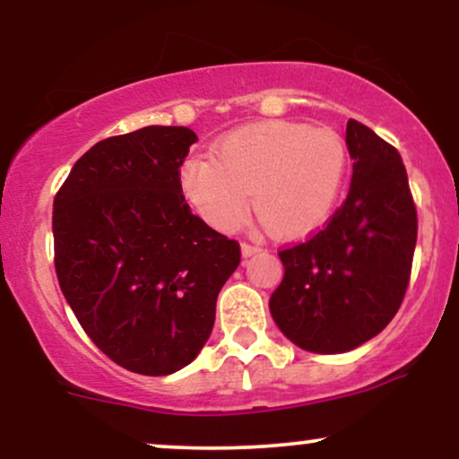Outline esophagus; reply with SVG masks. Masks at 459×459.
Masks as SVG:
<instances>
[{
    "mask_svg": "<svg viewBox=\"0 0 459 459\" xmlns=\"http://www.w3.org/2000/svg\"><path fill=\"white\" fill-rule=\"evenodd\" d=\"M256 252H261V246H255V244H241V255L244 256H252V255H256Z\"/></svg>",
    "mask_w": 459,
    "mask_h": 459,
    "instance_id": "34e87169",
    "label": "esophagus"
}]
</instances>
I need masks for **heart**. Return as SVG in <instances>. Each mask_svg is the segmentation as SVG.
<instances>
[{"instance_id": "b5f03b06", "label": "heart", "mask_w": 459, "mask_h": 459, "mask_svg": "<svg viewBox=\"0 0 459 459\" xmlns=\"http://www.w3.org/2000/svg\"><path fill=\"white\" fill-rule=\"evenodd\" d=\"M347 163L339 131L267 120L226 134L213 160L189 157L178 186L194 212L222 233L244 222L252 194L255 212L273 237L299 239L330 218Z\"/></svg>"}]
</instances>
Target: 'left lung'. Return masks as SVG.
<instances>
[{
	"label": "left lung",
	"instance_id": "1",
	"mask_svg": "<svg viewBox=\"0 0 459 459\" xmlns=\"http://www.w3.org/2000/svg\"><path fill=\"white\" fill-rule=\"evenodd\" d=\"M351 187L317 233L282 247L284 276L270 298L289 341L315 354H341L386 328L412 272L416 204L402 155L376 131L347 120Z\"/></svg>",
	"mask_w": 459,
	"mask_h": 459
}]
</instances>
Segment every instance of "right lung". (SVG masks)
<instances>
[{"mask_svg": "<svg viewBox=\"0 0 459 459\" xmlns=\"http://www.w3.org/2000/svg\"><path fill=\"white\" fill-rule=\"evenodd\" d=\"M187 127L112 135L79 157L54 200L57 282L83 332L140 376L183 368L207 343L215 299L241 261L192 213L178 170Z\"/></svg>", "mask_w": 459, "mask_h": 459, "instance_id": "right-lung-1", "label": "right lung"}]
</instances>
